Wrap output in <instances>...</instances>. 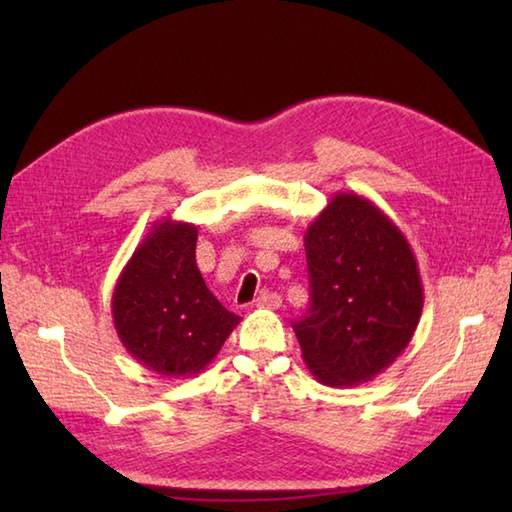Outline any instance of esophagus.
<instances>
[{"instance_id": "34e87169", "label": "esophagus", "mask_w": 512, "mask_h": 512, "mask_svg": "<svg viewBox=\"0 0 512 512\" xmlns=\"http://www.w3.org/2000/svg\"><path fill=\"white\" fill-rule=\"evenodd\" d=\"M255 306L257 308H273V310H277L281 306V297L277 295V292H262V295L257 297Z\"/></svg>"}]
</instances>
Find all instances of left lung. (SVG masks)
<instances>
[{
  "label": "left lung",
  "instance_id": "obj_1",
  "mask_svg": "<svg viewBox=\"0 0 512 512\" xmlns=\"http://www.w3.org/2000/svg\"><path fill=\"white\" fill-rule=\"evenodd\" d=\"M310 308L292 330L312 376L354 387L387 369L422 314L416 257L400 228L356 193H336L306 237Z\"/></svg>",
  "mask_w": 512,
  "mask_h": 512
}]
</instances>
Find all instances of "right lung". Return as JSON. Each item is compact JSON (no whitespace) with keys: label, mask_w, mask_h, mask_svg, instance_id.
<instances>
[{"label":"right lung","mask_w":512,"mask_h":512,"mask_svg":"<svg viewBox=\"0 0 512 512\" xmlns=\"http://www.w3.org/2000/svg\"><path fill=\"white\" fill-rule=\"evenodd\" d=\"M195 242L198 226L158 220L112 295L114 328L125 350L165 378L200 374L242 321L206 288L195 264Z\"/></svg>","instance_id":"obj_1"}]
</instances>
